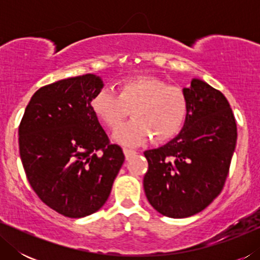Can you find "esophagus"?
Returning a JSON list of instances; mask_svg holds the SVG:
<instances>
[{"instance_id":"34e87169","label":"esophagus","mask_w":260,"mask_h":260,"mask_svg":"<svg viewBox=\"0 0 260 260\" xmlns=\"http://www.w3.org/2000/svg\"><path fill=\"white\" fill-rule=\"evenodd\" d=\"M123 151H124V155H125V158H126V159L133 158L134 156L137 154V152L135 151V150H131V149H127V148H124Z\"/></svg>"}]
</instances>
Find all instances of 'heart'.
Wrapping results in <instances>:
<instances>
[{
	"instance_id": "1",
	"label": "heart",
	"mask_w": 260,
	"mask_h": 260,
	"mask_svg": "<svg viewBox=\"0 0 260 260\" xmlns=\"http://www.w3.org/2000/svg\"><path fill=\"white\" fill-rule=\"evenodd\" d=\"M91 110L101 122L115 130L131 109L134 118L119 127L113 138L125 145H137L152 137L157 143L175 137L187 116L188 103L182 88L155 77L123 80L117 93L110 88L95 92Z\"/></svg>"
}]
</instances>
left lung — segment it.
<instances>
[{"instance_id":"1","label":"left lung","mask_w":260,"mask_h":260,"mask_svg":"<svg viewBox=\"0 0 260 260\" xmlns=\"http://www.w3.org/2000/svg\"><path fill=\"white\" fill-rule=\"evenodd\" d=\"M188 109L180 134L148 159L143 187L148 201L169 218L204 211L221 193L237 143V123L221 92L193 79L183 88Z\"/></svg>"}]
</instances>
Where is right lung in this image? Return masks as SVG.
<instances>
[{"mask_svg":"<svg viewBox=\"0 0 260 260\" xmlns=\"http://www.w3.org/2000/svg\"><path fill=\"white\" fill-rule=\"evenodd\" d=\"M104 84L94 74L39 88L19 126L20 156L28 182L48 207L84 218L108 200L124 162L91 110Z\"/></svg>","mask_w":260,"mask_h":260,"instance_id":"1","label":"right lung"}]
</instances>
